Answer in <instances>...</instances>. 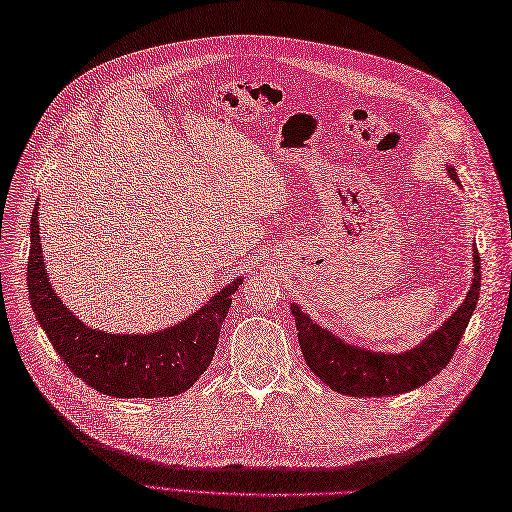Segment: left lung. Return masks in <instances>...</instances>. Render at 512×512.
Listing matches in <instances>:
<instances>
[{
	"label": "left lung",
	"instance_id": "1",
	"mask_svg": "<svg viewBox=\"0 0 512 512\" xmlns=\"http://www.w3.org/2000/svg\"><path fill=\"white\" fill-rule=\"evenodd\" d=\"M450 178L458 182L456 171L447 167ZM480 295V256L473 249V282L456 313L439 330L423 339L413 350L402 354L369 352L365 347L350 345L310 319L297 304H291L297 339L306 365L330 389L352 397H384L413 391L441 373L463 339L471 313Z\"/></svg>",
	"mask_w": 512,
	"mask_h": 512
}]
</instances>
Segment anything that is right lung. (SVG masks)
Here are the masks:
<instances>
[{
  "label": "right lung",
  "mask_w": 512,
  "mask_h": 512,
  "mask_svg": "<svg viewBox=\"0 0 512 512\" xmlns=\"http://www.w3.org/2000/svg\"><path fill=\"white\" fill-rule=\"evenodd\" d=\"M39 202L30 223L28 293L32 310L73 376L112 397H173L184 393L208 369L219 332L241 278L173 328L149 334H110L93 330L69 313L54 293L43 265Z\"/></svg>",
  "instance_id": "1"
}]
</instances>
